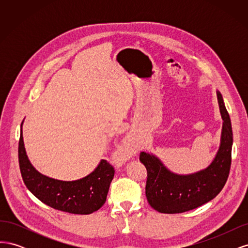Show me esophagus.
Listing matches in <instances>:
<instances>
[{"mask_svg":"<svg viewBox=\"0 0 248 248\" xmlns=\"http://www.w3.org/2000/svg\"><path fill=\"white\" fill-rule=\"evenodd\" d=\"M136 154L137 149L133 146L132 142L128 139L123 140L121 145L119 147V160L121 162L128 161Z\"/></svg>","mask_w":248,"mask_h":248,"instance_id":"1","label":"esophagus"}]
</instances>
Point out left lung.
<instances>
[{
    "label": "left lung",
    "instance_id": "left-lung-1",
    "mask_svg": "<svg viewBox=\"0 0 248 248\" xmlns=\"http://www.w3.org/2000/svg\"><path fill=\"white\" fill-rule=\"evenodd\" d=\"M222 129L220 144L209 166L192 174L180 175L170 170L156 155L141 152L140 160L147 169L146 197L150 206L160 213L189 211L213 200L226 184L232 161V131L222 96L216 91Z\"/></svg>",
    "mask_w": 248,
    "mask_h": 248
}]
</instances>
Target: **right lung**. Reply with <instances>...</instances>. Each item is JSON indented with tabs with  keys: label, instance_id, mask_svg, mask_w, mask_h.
<instances>
[{
	"label": "right lung",
	"instance_id": "obj_1",
	"mask_svg": "<svg viewBox=\"0 0 248 248\" xmlns=\"http://www.w3.org/2000/svg\"><path fill=\"white\" fill-rule=\"evenodd\" d=\"M22 124L18 144V161L27 188L44 204L72 214H91L107 201L115 170L104 159L86 177L74 181H62L42 175L29 160L22 138Z\"/></svg>",
	"mask_w": 248,
	"mask_h": 248
}]
</instances>
